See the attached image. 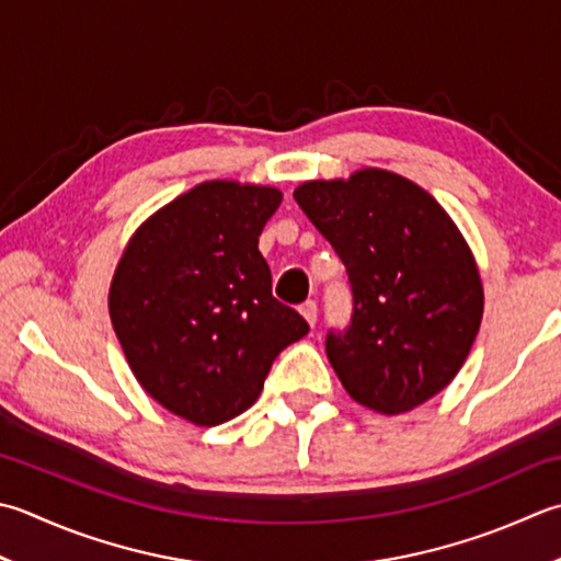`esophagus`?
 <instances>
[{
	"label": "esophagus",
	"instance_id": "1",
	"mask_svg": "<svg viewBox=\"0 0 561 561\" xmlns=\"http://www.w3.org/2000/svg\"><path fill=\"white\" fill-rule=\"evenodd\" d=\"M301 316L306 318V323L309 325H316V318H318V306H316V301H306V304H301Z\"/></svg>",
	"mask_w": 561,
	"mask_h": 561
}]
</instances>
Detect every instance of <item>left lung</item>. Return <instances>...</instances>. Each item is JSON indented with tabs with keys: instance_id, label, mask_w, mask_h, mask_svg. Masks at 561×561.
Returning <instances> with one entry per match:
<instances>
[{
	"instance_id": "8db88e82",
	"label": "left lung",
	"mask_w": 561,
	"mask_h": 561,
	"mask_svg": "<svg viewBox=\"0 0 561 561\" xmlns=\"http://www.w3.org/2000/svg\"><path fill=\"white\" fill-rule=\"evenodd\" d=\"M294 199L333 245L353 289V321L325 353L357 403L403 413L457 377L484 316L474 255L419 184L367 168L313 180Z\"/></svg>"
}]
</instances>
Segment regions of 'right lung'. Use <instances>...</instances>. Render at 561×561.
I'll return each instance as SVG.
<instances>
[{
  "instance_id": "right-lung-1",
  "label": "right lung",
  "mask_w": 561,
  "mask_h": 561,
  "mask_svg": "<svg viewBox=\"0 0 561 561\" xmlns=\"http://www.w3.org/2000/svg\"><path fill=\"white\" fill-rule=\"evenodd\" d=\"M279 204L274 186L196 184L136 230L114 272L108 316L130 371L194 425L248 411L274 357L309 333L257 250Z\"/></svg>"
}]
</instances>
